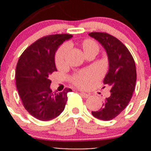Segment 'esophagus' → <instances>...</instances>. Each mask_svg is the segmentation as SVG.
I'll list each match as a JSON object with an SVG mask.
<instances>
[{"instance_id":"34e87169","label":"esophagus","mask_w":151,"mask_h":151,"mask_svg":"<svg viewBox=\"0 0 151 151\" xmlns=\"http://www.w3.org/2000/svg\"><path fill=\"white\" fill-rule=\"evenodd\" d=\"M80 94H81V95L83 96L84 97V98H88V97L90 96L89 94L85 93H84V92H80Z\"/></svg>"}]
</instances>
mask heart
<instances>
[{
    "instance_id": "obj_1",
    "label": "heart",
    "mask_w": 151,
    "mask_h": 151,
    "mask_svg": "<svg viewBox=\"0 0 151 151\" xmlns=\"http://www.w3.org/2000/svg\"><path fill=\"white\" fill-rule=\"evenodd\" d=\"M83 48L85 53L93 49L99 50V47L97 44L91 39H87L83 42ZM68 50V45H63L56 52L55 60V64L57 65V66H60L63 64ZM96 77V74L95 71H91V70H86V71H81V72L73 76L71 78V83L79 88H87L95 80Z\"/></svg>"
}]
</instances>
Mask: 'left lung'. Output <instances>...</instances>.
Listing matches in <instances>:
<instances>
[{"instance_id": "8db88e82", "label": "left lung", "mask_w": 151, "mask_h": 151, "mask_svg": "<svg viewBox=\"0 0 151 151\" xmlns=\"http://www.w3.org/2000/svg\"><path fill=\"white\" fill-rule=\"evenodd\" d=\"M89 36L106 50L109 70L104 83L111 88L110 96L105 99L99 110L92 111V115L99 120L110 121L122 112L132 99L137 80L135 62L127 47L112 35L93 32Z\"/></svg>"}]
</instances>
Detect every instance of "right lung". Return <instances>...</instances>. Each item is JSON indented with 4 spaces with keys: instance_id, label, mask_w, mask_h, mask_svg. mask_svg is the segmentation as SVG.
<instances>
[{
    "instance_id": "obj_1",
    "label": "right lung",
    "mask_w": 151,
    "mask_h": 151,
    "mask_svg": "<svg viewBox=\"0 0 151 151\" xmlns=\"http://www.w3.org/2000/svg\"><path fill=\"white\" fill-rule=\"evenodd\" d=\"M71 34L44 36L29 46L19 57L16 68V85L22 104L36 119L47 121L58 116L66 106L67 93H52L50 77L57 71L55 54Z\"/></svg>"
}]
</instances>
